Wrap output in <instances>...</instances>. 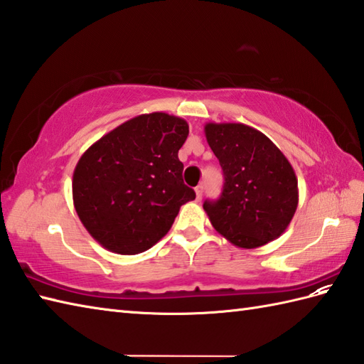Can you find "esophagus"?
Here are the masks:
<instances>
[{
	"label": "esophagus",
	"instance_id": "34e87169",
	"mask_svg": "<svg viewBox=\"0 0 364 364\" xmlns=\"http://www.w3.org/2000/svg\"><path fill=\"white\" fill-rule=\"evenodd\" d=\"M196 196H197V200H202L203 186H197V188H196Z\"/></svg>",
	"mask_w": 364,
	"mask_h": 364
}]
</instances>
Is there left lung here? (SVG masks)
Returning a JSON list of instances; mask_svg holds the SVG:
<instances>
[{
    "mask_svg": "<svg viewBox=\"0 0 364 364\" xmlns=\"http://www.w3.org/2000/svg\"><path fill=\"white\" fill-rule=\"evenodd\" d=\"M205 136L225 176L220 198L203 203L211 225L239 249L275 241L299 205L291 162L266 134L244 123L210 122Z\"/></svg>",
    "mask_w": 364,
    "mask_h": 364,
    "instance_id": "8db88e82",
    "label": "left lung"
}]
</instances>
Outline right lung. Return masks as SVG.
<instances>
[{
  "instance_id": "right-lung-1",
  "label": "right lung",
  "mask_w": 364,
  "mask_h": 364,
  "mask_svg": "<svg viewBox=\"0 0 364 364\" xmlns=\"http://www.w3.org/2000/svg\"><path fill=\"white\" fill-rule=\"evenodd\" d=\"M188 122L166 112L122 123L82 153L72 191L84 228L106 250L137 255L167 235L181 205L196 198L178 159Z\"/></svg>"
}]
</instances>
